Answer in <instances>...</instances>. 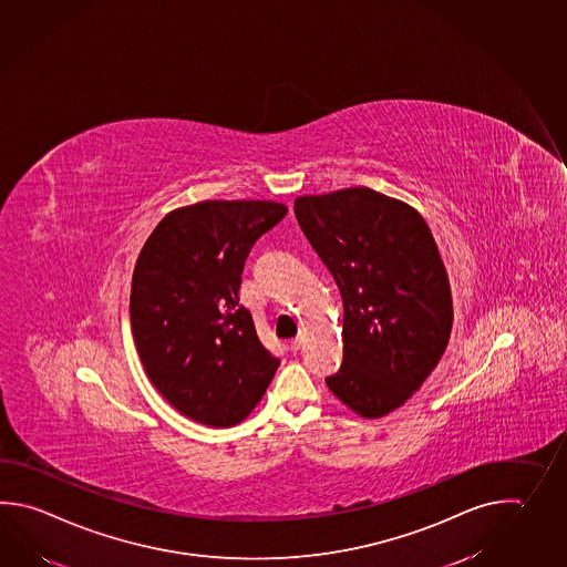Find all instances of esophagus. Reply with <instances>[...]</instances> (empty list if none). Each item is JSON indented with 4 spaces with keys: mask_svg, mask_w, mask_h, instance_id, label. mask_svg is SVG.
Segmentation results:
<instances>
[{
    "mask_svg": "<svg viewBox=\"0 0 567 567\" xmlns=\"http://www.w3.org/2000/svg\"><path fill=\"white\" fill-rule=\"evenodd\" d=\"M302 347V337H297V339H292V341H290V351H292V353H297V351H299V349H301Z\"/></svg>",
    "mask_w": 567,
    "mask_h": 567,
    "instance_id": "1",
    "label": "esophagus"
}]
</instances>
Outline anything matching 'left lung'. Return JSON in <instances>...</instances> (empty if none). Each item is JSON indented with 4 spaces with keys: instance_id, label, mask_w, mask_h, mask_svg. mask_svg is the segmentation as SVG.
Listing matches in <instances>:
<instances>
[{
    "instance_id": "left-lung-1",
    "label": "left lung",
    "mask_w": 567,
    "mask_h": 567,
    "mask_svg": "<svg viewBox=\"0 0 567 567\" xmlns=\"http://www.w3.org/2000/svg\"><path fill=\"white\" fill-rule=\"evenodd\" d=\"M295 214L343 299V363L324 382L358 416H388L451 339V282L434 236L417 209L361 185L297 197Z\"/></svg>"
}]
</instances>
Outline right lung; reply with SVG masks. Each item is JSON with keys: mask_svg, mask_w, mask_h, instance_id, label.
I'll use <instances>...</instances> for the list:
<instances>
[{"mask_svg": "<svg viewBox=\"0 0 567 567\" xmlns=\"http://www.w3.org/2000/svg\"><path fill=\"white\" fill-rule=\"evenodd\" d=\"M268 199H206L151 231L131 280V331L157 392L179 414L228 427L262 400L280 359L238 299L256 240L287 216Z\"/></svg>", "mask_w": 567, "mask_h": 567, "instance_id": "right-lung-1", "label": "right lung"}]
</instances>
